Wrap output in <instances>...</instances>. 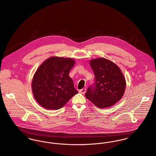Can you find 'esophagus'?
<instances>
[{
	"instance_id": "esophagus-1",
	"label": "esophagus",
	"mask_w": 156,
	"mask_h": 156,
	"mask_svg": "<svg viewBox=\"0 0 156 156\" xmlns=\"http://www.w3.org/2000/svg\"><path fill=\"white\" fill-rule=\"evenodd\" d=\"M79 92H80V93H81V94H84L86 93V89H82L80 90Z\"/></svg>"
}]
</instances>
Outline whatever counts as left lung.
Instances as JSON below:
<instances>
[{"label": "left lung", "instance_id": "8db88e82", "mask_svg": "<svg viewBox=\"0 0 156 156\" xmlns=\"http://www.w3.org/2000/svg\"><path fill=\"white\" fill-rule=\"evenodd\" d=\"M94 82L87 90L86 97L96 107H110L124 94L126 81L121 70L114 62L104 58L90 61Z\"/></svg>", "mask_w": 156, "mask_h": 156}]
</instances>
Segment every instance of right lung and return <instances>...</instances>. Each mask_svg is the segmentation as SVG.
I'll list each match as a JSON object with an SVG mask.
<instances>
[{
    "label": "right lung",
    "mask_w": 156,
    "mask_h": 156,
    "mask_svg": "<svg viewBox=\"0 0 156 156\" xmlns=\"http://www.w3.org/2000/svg\"><path fill=\"white\" fill-rule=\"evenodd\" d=\"M72 58L53 57L43 62L36 70L32 91L37 102L48 110H58L78 94L69 76L75 64Z\"/></svg>",
    "instance_id": "add662e5"
}]
</instances>
